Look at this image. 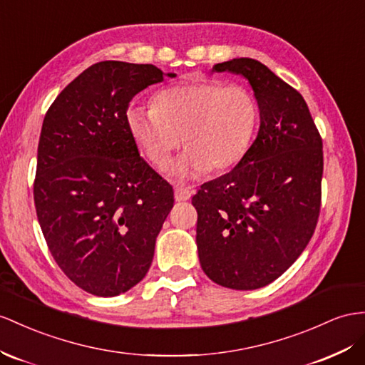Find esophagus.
<instances>
[{
	"instance_id": "34e87169",
	"label": "esophagus",
	"mask_w": 365,
	"mask_h": 365,
	"mask_svg": "<svg viewBox=\"0 0 365 365\" xmlns=\"http://www.w3.org/2000/svg\"><path fill=\"white\" fill-rule=\"evenodd\" d=\"M191 188H188V186H183V185H177V188L174 191V197L177 202H183V200H188L191 199Z\"/></svg>"
}]
</instances>
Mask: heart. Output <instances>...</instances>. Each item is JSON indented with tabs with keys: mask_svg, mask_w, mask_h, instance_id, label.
<instances>
[{
	"mask_svg": "<svg viewBox=\"0 0 365 365\" xmlns=\"http://www.w3.org/2000/svg\"><path fill=\"white\" fill-rule=\"evenodd\" d=\"M257 120L253 93L212 80L166 88L154 97L151 108L133 105L125 114L130 138L155 168L170 163L185 142L188 151L170 170L175 179L235 168L248 153Z\"/></svg>",
	"mask_w": 365,
	"mask_h": 365,
	"instance_id": "obj_1",
	"label": "heart"
}]
</instances>
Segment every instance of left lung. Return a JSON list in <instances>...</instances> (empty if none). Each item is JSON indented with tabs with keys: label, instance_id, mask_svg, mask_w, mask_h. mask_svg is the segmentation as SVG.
<instances>
[{
	"label": "left lung",
	"instance_id": "1",
	"mask_svg": "<svg viewBox=\"0 0 365 365\" xmlns=\"http://www.w3.org/2000/svg\"><path fill=\"white\" fill-rule=\"evenodd\" d=\"M212 71L250 81L260 126L235 170L203 183L192 197L199 260L212 282L256 289L285 273L313 236L321 211L322 138L304 97L265 64L235 58Z\"/></svg>",
	"mask_w": 365,
	"mask_h": 365
}]
</instances>
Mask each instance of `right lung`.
I'll use <instances>...</instances> for the list:
<instances>
[{
    "instance_id": "1",
    "label": "right lung",
    "mask_w": 365,
    "mask_h": 365,
    "mask_svg": "<svg viewBox=\"0 0 365 365\" xmlns=\"http://www.w3.org/2000/svg\"><path fill=\"white\" fill-rule=\"evenodd\" d=\"M160 81L153 64L100 61L46 112L36 217L61 272L91 294L117 296L146 276L174 205L173 186L140 157L125 121L129 101Z\"/></svg>"
}]
</instances>
